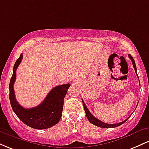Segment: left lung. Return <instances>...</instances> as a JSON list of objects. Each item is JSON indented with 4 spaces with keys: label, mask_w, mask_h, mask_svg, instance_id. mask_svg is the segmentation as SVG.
Listing matches in <instances>:
<instances>
[{
    "label": "left lung",
    "mask_w": 149,
    "mask_h": 149,
    "mask_svg": "<svg viewBox=\"0 0 149 149\" xmlns=\"http://www.w3.org/2000/svg\"><path fill=\"white\" fill-rule=\"evenodd\" d=\"M128 57H129L130 59L131 60H132V64H133V67H134V70H135V73H136V75H137V73H136V64H135V62H134V59H133V57H132L130 54H129V55H128ZM138 78H139V77H138ZM82 102H83V107H84L85 114H86V116H87V118H88V120L90 121V122L92 124L95 125L97 126V127H102V128H113V127H118V126H120V125L123 124L124 123L126 122V121L127 120V119L129 118L130 117V116L129 117H128L127 119L123 121V122L119 123H116V124L105 123H104V122H102V121H101L100 120L96 118H95L94 116H92L91 113L90 112V111H89L88 108H87L86 105H85V104L84 103V102H83V100H82ZM136 107H137V106H136Z\"/></svg>",
    "instance_id": "1"
}]
</instances>
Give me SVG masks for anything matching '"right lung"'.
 I'll list each match as a JSON object with an SVG mask.
<instances>
[{
  "mask_svg": "<svg viewBox=\"0 0 149 149\" xmlns=\"http://www.w3.org/2000/svg\"><path fill=\"white\" fill-rule=\"evenodd\" d=\"M23 58V54L17 59L10 81V102L13 110L24 123L38 130L47 129L59 123L61 117L64 99L71 85L69 83L54 87L40 105L31 109H25L17 102L13 85L16 80V71Z\"/></svg>",
  "mask_w": 149,
  "mask_h": 149,
  "instance_id": "add662e5",
  "label": "right lung"
}]
</instances>
